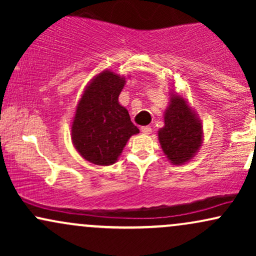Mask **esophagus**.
<instances>
[{
  "mask_svg": "<svg viewBox=\"0 0 256 256\" xmlns=\"http://www.w3.org/2000/svg\"><path fill=\"white\" fill-rule=\"evenodd\" d=\"M140 131H142V134H149L152 132V128L150 126H142V128H140Z\"/></svg>",
  "mask_w": 256,
  "mask_h": 256,
  "instance_id": "34e87169",
  "label": "esophagus"
}]
</instances>
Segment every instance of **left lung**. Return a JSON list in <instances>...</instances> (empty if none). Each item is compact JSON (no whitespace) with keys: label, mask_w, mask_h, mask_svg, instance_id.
Here are the masks:
<instances>
[{"label":"left lung","mask_w":256,"mask_h":256,"mask_svg":"<svg viewBox=\"0 0 256 256\" xmlns=\"http://www.w3.org/2000/svg\"><path fill=\"white\" fill-rule=\"evenodd\" d=\"M165 126L158 131L164 154L172 165L189 162L204 140L202 122L188 101L174 91L164 114Z\"/></svg>","instance_id":"left-lung-1"}]
</instances>
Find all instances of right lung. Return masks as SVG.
<instances>
[{
  "instance_id": "obj_1",
  "label": "right lung",
  "mask_w": 256,
  "mask_h": 256,
  "mask_svg": "<svg viewBox=\"0 0 256 256\" xmlns=\"http://www.w3.org/2000/svg\"><path fill=\"white\" fill-rule=\"evenodd\" d=\"M126 78L104 70L95 76L79 100L71 138L80 156L94 165L116 162L131 136L140 130L118 98Z\"/></svg>"
}]
</instances>
